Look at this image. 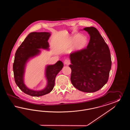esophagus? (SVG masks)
Here are the masks:
<instances>
[{"instance_id": "34e87169", "label": "esophagus", "mask_w": 130, "mask_h": 130, "mask_svg": "<svg viewBox=\"0 0 130 130\" xmlns=\"http://www.w3.org/2000/svg\"><path fill=\"white\" fill-rule=\"evenodd\" d=\"M64 62V64H65V65H69V64H70V61H69L68 59H65Z\"/></svg>"}]
</instances>
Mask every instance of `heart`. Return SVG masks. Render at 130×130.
<instances>
[{
    "mask_svg": "<svg viewBox=\"0 0 130 130\" xmlns=\"http://www.w3.org/2000/svg\"><path fill=\"white\" fill-rule=\"evenodd\" d=\"M89 40L86 36H82L77 34L72 37L66 46L71 47L73 45V48L75 51H79L84 49L88 44Z\"/></svg>",
    "mask_w": 130,
    "mask_h": 130,
    "instance_id": "b5f03b06",
    "label": "heart"
}]
</instances>
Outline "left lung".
<instances>
[{
	"mask_svg": "<svg viewBox=\"0 0 130 130\" xmlns=\"http://www.w3.org/2000/svg\"><path fill=\"white\" fill-rule=\"evenodd\" d=\"M90 35L87 48L71 53V81L78 90L86 93L99 91L109 79L111 69L110 51L99 31L94 27L84 29Z\"/></svg>",
	"mask_w": 130,
	"mask_h": 130,
	"instance_id": "1",
	"label": "left lung"
}]
</instances>
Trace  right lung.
Listing matches in <instances>:
<instances>
[{
	"label": "right lung",
	"instance_id": "right-lung-1",
	"mask_svg": "<svg viewBox=\"0 0 130 130\" xmlns=\"http://www.w3.org/2000/svg\"><path fill=\"white\" fill-rule=\"evenodd\" d=\"M50 35L49 32H31L20 45L15 54L13 64L15 82L23 92L32 96H40L50 93L55 86L56 75L63 67L64 65L61 61H58L55 64L47 67L46 76L48 83L43 90L40 91L31 90L28 89L24 83L23 75L26 63L29 58L39 53L40 50L38 49H47L48 48V40Z\"/></svg>",
	"mask_w": 130,
	"mask_h": 130
}]
</instances>
